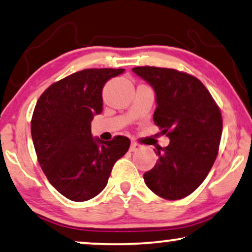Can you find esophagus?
I'll return each instance as SVG.
<instances>
[{
  "label": "esophagus",
  "instance_id": "esophagus-1",
  "mask_svg": "<svg viewBox=\"0 0 252 252\" xmlns=\"http://www.w3.org/2000/svg\"><path fill=\"white\" fill-rule=\"evenodd\" d=\"M140 148V145L136 143V141H131V145H130V151L131 152H136Z\"/></svg>",
  "mask_w": 252,
  "mask_h": 252
}]
</instances>
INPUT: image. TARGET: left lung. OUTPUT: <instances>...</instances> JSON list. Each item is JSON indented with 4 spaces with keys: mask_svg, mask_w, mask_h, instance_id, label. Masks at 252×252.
Here are the masks:
<instances>
[{
    "mask_svg": "<svg viewBox=\"0 0 252 252\" xmlns=\"http://www.w3.org/2000/svg\"><path fill=\"white\" fill-rule=\"evenodd\" d=\"M132 70L155 90L154 123L170 139L166 147L154 150L158 160L144 180L157 195L179 200L193 193L214 165L222 131L220 109L190 74L151 66Z\"/></svg>",
    "mask_w": 252,
    "mask_h": 252,
    "instance_id": "1",
    "label": "left lung"
}]
</instances>
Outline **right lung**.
<instances>
[{
    "label": "right lung",
    "instance_id": "1",
    "mask_svg": "<svg viewBox=\"0 0 252 252\" xmlns=\"http://www.w3.org/2000/svg\"><path fill=\"white\" fill-rule=\"evenodd\" d=\"M123 68H89L52 83L38 98L31 121L32 139L44 175L72 201L94 197L107 185L130 139L92 138L91 121L102 111V88Z\"/></svg>",
    "mask_w": 252,
    "mask_h": 252
}]
</instances>
